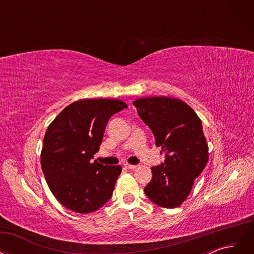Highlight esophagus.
Wrapping results in <instances>:
<instances>
[{"instance_id": "34e87169", "label": "esophagus", "mask_w": 254, "mask_h": 254, "mask_svg": "<svg viewBox=\"0 0 254 254\" xmlns=\"http://www.w3.org/2000/svg\"><path fill=\"white\" fill-rule=\"evenodd\" d=\"M125 167L126 168H128V170H135V168L137 167L136 165H132V164H128V163H126L125 164Z\"/></svg>"}]
</instances>
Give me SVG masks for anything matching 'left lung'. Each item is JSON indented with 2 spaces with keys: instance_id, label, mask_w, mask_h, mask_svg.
<instances>
[{
  "instance_id": "left-lung-1",
  "label": "left lung",
  "mask_w": 254,
  "mask_h": 254,
  "mask_svg": "<svg viewBox=\"0 0 254 254\" xmlns=\"http://www.w3.org/2000/svg\"><path fill=\"white\" fill-rule=\"evenodd\" d=\"M137 114L165 153L164 163L152 166L151 181L144 191L155 204L179 206L209 160L200 119L184 102L167 96L135 99Z\"/></svg>"
}]
</instances>
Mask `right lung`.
I'll use <instances>...</instances> for the list:
<instances>
[{
    "label": "right lung",
    "instance_id": "1",
    "mask_svg": "<svg viewBox=\"0 0 254 254\" xmlns=\"http://www.w3.org/2000/svg\"><path fill=\"white\" fill-rule=\"evenodd\" d=\"M127 107L119 99H81L65 107L49 126L41 167L53 195L66 209L88 214L110 200L122 167L92 159L107 123Z\"/></svg>",
    "mask_w": 254,
    "mask_h": 254
}]
</instances>
